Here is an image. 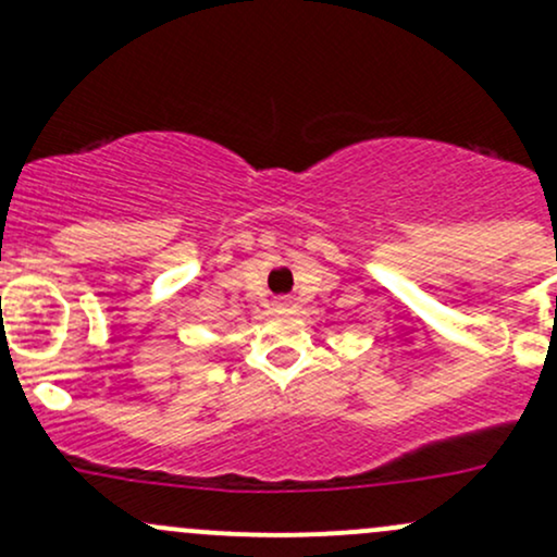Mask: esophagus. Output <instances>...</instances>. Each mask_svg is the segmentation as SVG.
<instances>
[{
    "label": "esophagus",
    "instance_id": "esophagus-1",
    "mask_svg": "<svg viewBox=\"0 0 557 557\" xmlns=\"http://www.w3.org/2000/svg\"><path fill=\"white\" fill-rule=\"evenodd\" d=\"M274 309H277V311H290L293 304H290V300H277V304H274Z\"/></svg>",
    "mask_w": 557,
    "mask_h": 557
}]
</instances>
